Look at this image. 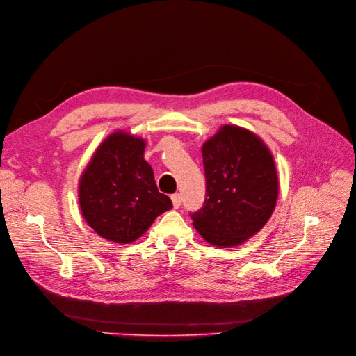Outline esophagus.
<instances>
[{"label":"esophagus","instance_id":"obj_1","mask_svg":"<svg viewBox=\"0 0 356 356\" xmlns=\"http://www.w3.org/2000/svg\"><path fill=\"white\" fill-rule=\"evenodd\" d=\"M171 200H172V206H174V209H178V207L181 206V201H182V198H181V195H179V194H174V195L171 197Z\"/></svg>","mask_w":356,"mask_h":356}]
</instances>
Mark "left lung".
Segmentation results:
<instances>
[{
    "label": "left lung",
    "instance_id": "left-lung-1",
    "mask_svg": "<svg viewBox=\"0 0 356 356\" xmlns=\"http://www.w3.org/2000/svg\"><path fill=\"white\" fill-rule=\"evenodd\" d=\"M206 200L191 214L202 239L218 248L238 246L257 234L278 198L275 161L248 129L226 124L202 145Z\"/></svg>",
    "mask_w": 356,
    "mask_h": 356
}]
</instances>
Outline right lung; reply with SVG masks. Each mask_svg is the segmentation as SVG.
Wrapping results in <instances>:
<instances>
[{
    "label": "right lung",
    "instance_id": "right-lung-1",
    "mask_svg": "<svg viewBox=\"0 0 356 356\" xmlns=\"http://www.w3.org/2000/svg\"><path fill=\"white\" fill-rule=\"evenodd\" d=\"M145 140L114 131L98 146L79 179V207L86 222L115 243H131L154 220L172 209L158 191L154 169L145 161Z\"/></svg>",
    "mask_w": 356,
    "mask_h": 356
}]
</instances>
